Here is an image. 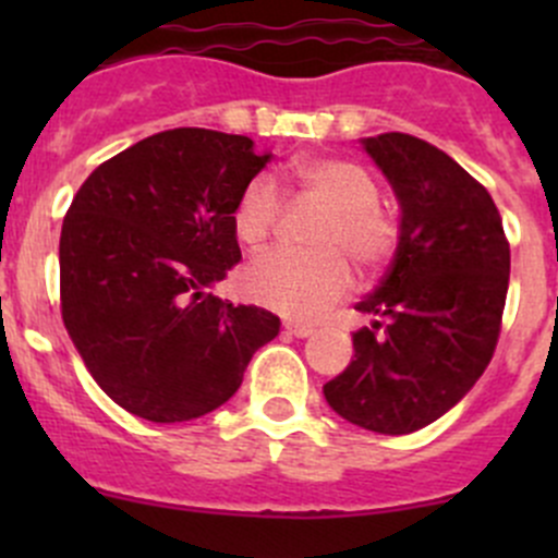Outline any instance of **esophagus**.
<instances>
[{"label": "esophagus", "instance_id": "1", "mask_svg": "<svg viewBox=\"0 0 558 558\" xmlns=\"http://www.w3.org/2000/svg\"><path fill=\"white\" fill-rule=\"evenodd\" d=\"M286 326V331H289V335H294V337H311L313 335V326H307V324H296V320H289V324H283Z\"/></svg>", "mask_w": 558, "mask_h": 558}]
</instances>
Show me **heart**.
Masks as SVG:
<instances>
[{
    "label": "heart",
    "instance_id": "b5f03b06",
    "mask_svg": "<svg viewBox=\"0 0 558 558\" xmlns=\"http://www.w3.org/2000/svg\"><path fill=\"white\" fill-rule=\"evenodd\" d=\"M289 178L318 205L329 207L313 234L318 251H269L240 272L245 300L291 318H315L353 289V264L378 272L393 258L402 238L399 213L380 199L369 167L342 156H302ZM283 194L269 174L243 185L232 207L240 243L258 247L272 238L283 216Z\"/></svg>",
    "mask_w": 558,
    "mask_h": 558
}]
</instances>
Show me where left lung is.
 I'll list each match as a JSON object with an SVG mask.
<instances>
[{"instance_id": "obj_1", "label": "left lung", "mask_w": 558, "mask_h": 558, "mask_svg": "<svg viewBox=\"0 0 558 558\" xmlns=\"http://www.w3.org/2000/svg\"><path fill=\"white\" fill-rule=\"evenodd\" d=\"M402 207L386 278L356 311L353 362L324 386L335 413L380 435H410L453 408L488 367L502 331L510 243L486 185L413 134L364 140Z\"/></svg>"}]
</instances>
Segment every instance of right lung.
Wrapping results in <instances>:
<instances>
[{
  "mask_svg": "<svg viewBox=\"0 0 558 558\" xmlns=\"http://www.w3.org/2000/svg\"><path fill=\"white\" fill-rule=\"evenodd\" d=\"M269 156L243 134L180 126L102 161L59 240L61 318L99 388L154 424L221 408L280 331L210 286L240 262L232 207Z\"/></svg>",
  "mask_w": 558,
  "mask_h": 558,
  "instance_id": "1",
  "label": "right lung"
}]
</instances>
